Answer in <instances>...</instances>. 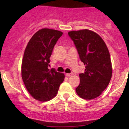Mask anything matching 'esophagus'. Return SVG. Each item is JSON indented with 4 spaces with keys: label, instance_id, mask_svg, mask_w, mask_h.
<instances>
[{
    "label": "esophagus",
    "instance_id": "1",
    "mask_svg": "<svg viewBox=\"0 0 129 129\" xmlns=\"http://www.w3.org/2000/svg\"><path fill=\"white\" fill-rule=\"evenodd\" d=\"M73 74H74L73 73H70V74H66V76H67V77H70V76H72Z\"/></svg>",
    "mask_w": 129,
    "mask_h": 129
}]
</instances>
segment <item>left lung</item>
Listing matches in <instances>:
<instances>
[{"label": "left lung", "mask_w": 129, "mask_h": 129, "mask_svg": "<svg viewBox=\"0 0 129 129\" xmlns=\"http://www.w3.org/2000/svg\"><path fill=\"white\" fill-rule=\"evenodd\" d=\"M85 65L79 75L80 83L76 88L77 95L85 100H93L103 92L112 77V68L107 46L98 34L88 29L68 33Z\"/></svg>", "instance_id": "obj_1"}]
</instances>
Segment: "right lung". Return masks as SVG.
I'll use <instances>...</instances> for the list:
<instances>
[{
  "instance_id": "obj_1",
  "label": "right lung",
  "mask_w": 129,
  "mask_h": 129,
  "mask_svg": "<svg viewBox=\"0 0 129 129\" xmlns=\"http://www.w3.org/2000/svg\"><path fill=\"white\" fill-rule=\"evenodd\" d=\"M62 32L43 28L28 42L22 61V78L26 89L35 100L47 101L57 95L64 75L48 69L50 57Z\"/></svg>"
}]
</instances>
